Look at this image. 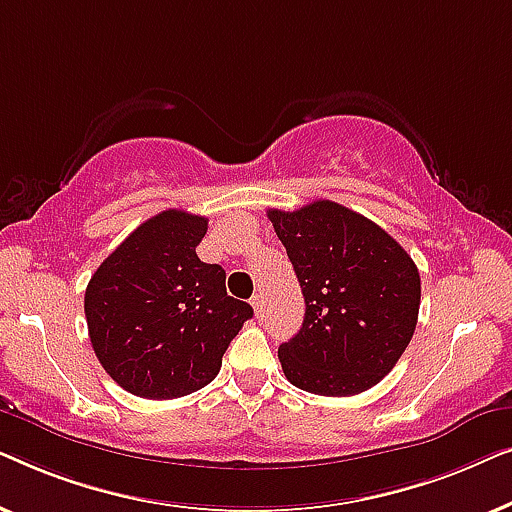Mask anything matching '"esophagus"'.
Here are the masks:
<instances>
[{"mask_svg":"<svg viewBox=\"0 0 512 512\" xmlns=\"http://www.w3.org/2000/svg\"><path fill=\"white\" fill-rule=\"evenodd\" d=\"M251 307H254L256 317L263 319V296H261V293H256V296L251 298Z\"/></svg>","mask_w":512,"mask_h":512,"instance_id":"obj_1","label":"esophagus"}]
</instances>
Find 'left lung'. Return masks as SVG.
Wrapping results in <instances>:
<instances>
[{
    "label": "left lung",
    "instance_id": "obj_1",
    "mask_svg": "<svg viewBox=\"0 0 512 512\" xmlns=\"http://www.w3.org/2000/svg\"><path fill=\"white\" fill-rule=\"evenodd\" d=\"M268 219L305 296L303 326L277 352L286 380L319 396L375 387L415 333V261L387 230L331 200L270 209Z\"/></svg>",
    "mask_w": 512,
    "mask_h": 512
}]
</instances>
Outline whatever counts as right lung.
Returning <instances> with one entry per match:
<instances>
[{"label":"right lung","instance_id":"obj_1","mask_svg":"<svg viewBox=\"0 0 512 512\" xmlns=\"http://www.w3.org/2000/svg\"><path fill=\"white\" fill-rule=\"evenodd\" d=\"M205 216L165 209L137 226L90 277L83 310L97 361L130 394L163 401L219 375L249 303L226 293V270L195 247Z\"/></svg>","mask_w":512,"mask_h":512}]
</instances>
